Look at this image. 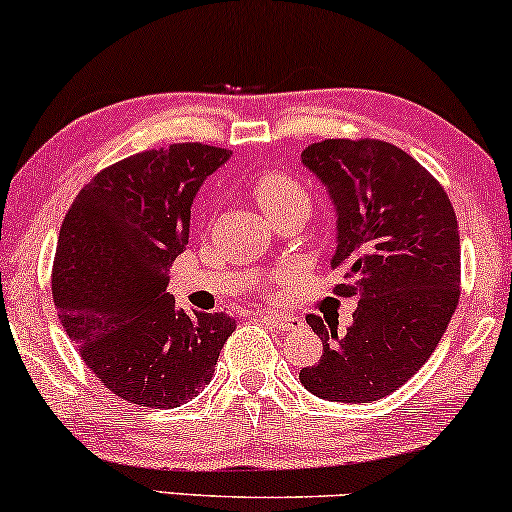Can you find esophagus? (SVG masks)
Listing matches in <instances>:
<instances>
[{
    "mask_svg": "<svg viewBox=\"0 0 512 512\" xmlns=\"http://www.w3.org/2000/svg\"><path fill=\"white\" fill-rule=\"evenodd\" d=\"M263 317L265 322H270L272 327H277L280 331H291L296 327H301V320H296L294 315H284V313H270V310H263V313H258Z\"/></svg>",
    "mask_w": 512,
    "mask_h": 512,
    "instance_id": "obj_1",
    "label": "esophagus"
}]
</instances>
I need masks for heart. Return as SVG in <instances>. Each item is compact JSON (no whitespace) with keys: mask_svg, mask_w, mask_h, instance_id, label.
Segmentation results:
<instances>
[{"mask_svg":"<svg viewBox=\"0 0 512 512\" xmlns=\"http://www.w3.org/2000/svg\"><path fill=\"white\" fill-rule=\"evenodd\" d=\"M251 195H254L263 216L291 207V204H308V192L303 190V185L287 174H280V171H265L258 176L251 185Z\"/></svg>","mask_w":512,"mask_h":512,"instance_id":"heart-1","label":"heart"}]
</instances>
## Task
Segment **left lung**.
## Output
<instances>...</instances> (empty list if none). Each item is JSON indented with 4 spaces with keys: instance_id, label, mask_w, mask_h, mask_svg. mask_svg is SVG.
Listing matches in <instances>:
<instances>
[{
    "instance_id": "8db88e82",
    "label": "left lung",
    "mask_w": 512,
    "mask_h": 512,
    "mask_svg": "<svg viewBox=\"0 0 512 512\" xmlns=\"http://www.w3.org/2000/svg\"><path fill=\"white\" fill-rule=\"evenodd\" d=\"M303 164L336 211L331 268L357 296L353 324L308 315L322 357L301 369L305 390L329 402H374L426 364L449 327L461 282L459 223L447 192L414 157L383 141L313 143Z\"/></svg>"
}]
</instances>
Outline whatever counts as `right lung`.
Wrapping results in <instances>:
<instances>
[{"mask_svg": "<svg viewBox=\"0 0 512 512\" xmlns=\"http://www.w3.org/2000/svg\"><path fill=\"white\" fill-rule=\"evenodd\" d=\"M230 155L202 143L138 152L91 178L61 225L51 289L65 334L103 386L138 407L195 400L235 331L228 315L185 313L167 291L192 199Z\"/></svg>", "mask_w": 512, "mask_h": 512, "instance_id": "add662e5", "label": "right lung"}]
</instances>
